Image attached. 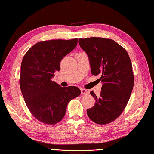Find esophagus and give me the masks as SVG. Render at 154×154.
<instances>
[{
    "instance_id": "esophagus-1",
    "label": "esophagus",
    "mask_w": 154,
    "mask_h": 154,
    "mask_svg": "<svg viewBox=\"0 0 154 154\" xmlns=\"http://www.w3.org/2000/svg\"><path fill=\"white\" fill-rule=\"evenodd\" d=\"M89 93H90V92L87 90L83 89V88L81 89V94H82V95H86V94H88Z\"/></svg>"
}]
</instances>
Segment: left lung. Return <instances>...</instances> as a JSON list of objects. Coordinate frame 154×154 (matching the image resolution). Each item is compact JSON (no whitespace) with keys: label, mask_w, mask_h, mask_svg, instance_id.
Segmentation results:
<instances>
[{"label":"left lung","mask_w":154,"mask_h":154,"mask_svg":"<svg viewBox=\"0 0 154 154\" xmlns=\"http://www.w3.org/2000/svg\"><path fill=\"white\" fill-rule=\"evenodd\" d=\"M79 44L88 56L92 74L100 75L103 83L99 97L90 92L96 102L88 116L98 124L111 123L124 111L133 89L131 60L126 49L109 38H79Z\"/></svg>","instance_id":"obj_1"}]
</instances>
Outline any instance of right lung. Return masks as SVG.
I'll return each instance as SVG.
<instances>
[{"instance_id":"right-lung-1","label":"right lung","mask_w":154,"mask_h":154,"mask_svg":"<svg viewBox=\"0 0 154 154\" xmlns=\"http://www.w3.org/2000/svg\"><path fill=\"white\" fill-rule=\"evenodd\" d=\"M77 38L40 41L28 51L21 64L20 86L30 113L38 121L56 124L66 113L68 103L79 96V88H62L52 81L62 59L76 48Z\"/></svg>"}]
</instances>
